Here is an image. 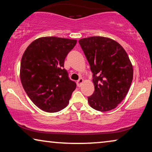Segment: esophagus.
Wrapping results in <instances>:
<instances>
[{"label":"esophagus","instance_id":"obj_1","mask_svg":"<svg viewBox=\"0 0 152 152\" xmlns=\"http://www.w3.org/2000/svg\"><path fill=\"white\" fill-rule=\"evenodd\" d=\"M83 81L84 80L83 78H80L77 81V84L78 87H81V85H82V83H83Z\"/></svg>","mask_w":152,"mask_h":152}]
</instances>
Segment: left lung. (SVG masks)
Masks as SVG:
<instances>
[{"label":"left lung","instance_id":"8db88e82","mask_svg":"<svg viewBox=\"0 0 152 152\" xmlns=\"http://www.w3.org/2000/svg\"><path fill=\"white\" fill-rule=\"evenodd\" d=\"M93 73L94 92L88 98L95 110L108 111L118 107L126 96L133 79L132 64L118 42L104 37L79 41Z\"/></svg>","mask_w":152,"mask_h":152}]
</instances>
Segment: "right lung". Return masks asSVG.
Masks as SVG:
<instances>
[{"label":"right lung","mask_w":152,"mask_h":152,"mask_svg":"<svg viewBox=\"0 0 152 152\" xmlns=\"http://www.w3.org/2000/svg\"><path fill=\"white\" fill-rule=\"evenodd\" d=\"M76 39L45 37L28 46L20 64V79L26 93L39 109L49 113L68 105L76 83L64 69L65 58Z\"/></svg>","instance_id":"1"}]
</instances>
